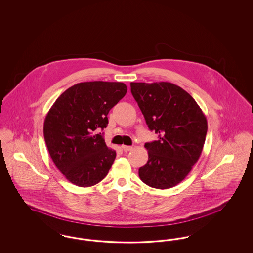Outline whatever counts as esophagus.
<instances>
[{
	"label": "esophagus",
	"mask_w": 253,
	"mask_h": 253,
	"mask_svg": "<svg viewBox=\"0 0 253 253\" xmlns=\"http://www.w3.org/2000/svg\"><path fill=\"white\" fill-rule=\"evenodd\" d=\"M121 149L124 151V152H129L132 150V146H127V145H122L121 146Z\"/></svg>",
	"instance_id": "esophagus-1"
}]
</instances>
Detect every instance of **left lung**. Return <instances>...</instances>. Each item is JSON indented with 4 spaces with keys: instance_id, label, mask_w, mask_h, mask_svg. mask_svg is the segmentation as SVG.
Wrapping results in <instances>:
<instances>
[{
    "instance_id": "obj_1",
    "label": "left lung",
    "mask_w": 253,
    "mask_h": 253,
    "mask_svg": "<svg viewBox=\"0 0 253 253\" xmlns=\"http://www.w3.org/2000/svg\"><path fill=\"white\" fill-rule=\"evenodd\" d=\"M131 92L158 140L145 143L148 161L138 169L146 185L165 190L189 174L202 153L208 122L193 96L170 83H131Z\"/></svg>"
}]
</instances>
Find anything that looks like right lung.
I'll use <instances>...</instances> for the list:
<instances>
[{
  "label": "right lung",
  "instance_id": "right-lung-1",
  "mask_svg": "<svg viewBox=\"0 0 253 253\" xmlns=\"http://www.w3.org/2000/svg\"><path fill=\"white\" fill-rule=\"evenodd\" d=\"M126 93L122 83H81L63 92L49 110L43 124L49 155L74 185L91 187L107 175L117 153L96 132L106 128L109 111Z\"/></svg>",
  "mask_w": 253,
  "mask_h": 253
}]
</instances>
